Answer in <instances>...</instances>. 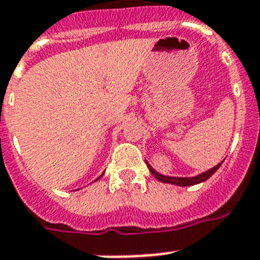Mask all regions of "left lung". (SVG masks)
Returning a JSON list of instances; mask_svg holds the SVG:
<instances>
[{
	"instance_id": "left-lung-1",
	"label": "left lung",
	"mask_w": 260,
	"mask_h": 260,
	"mask_svg": "<svg viewBox=\"0 0 260 260\" xmlns=\"http://www.w3.org/2000/svg\"><path fill=\"white\" fill-rule=\"evenodd\" d=\"M222 162H223V161H221V162L218 164V165H215L214 168H211V169L204 172V173L198 174V176H194V177H171V176H164V174H161V173H158V172L154 171L153 168L150 167L148 162H147V165H148V168H149L150 173L153 174L154 177H156L158 181H161V182H165V184H172V185H178V186H191V185H197V184H200V182H204V181H206L208 178H210L211 176H213V174H214L218 169H219V167L222 165Z\"/></svg>"
}]
</instances>
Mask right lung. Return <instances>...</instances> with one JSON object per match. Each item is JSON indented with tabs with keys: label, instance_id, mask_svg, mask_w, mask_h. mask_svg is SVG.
<instances>
[{
	"label": "right lung",
	"instance_id": "right-lung-1",
	"mask_svg": "<svg viewBox=\"0 0 260 260\" xmlns=\"http://www.w3.org/2000/svg\"><path fill=\"white\" fill-rule=\"evenodd\" d=\"M100 177H102V176H100ZM100 177H99V178H100ZM99 178H96V180H95V181H98V180H99Z\"/></svg>",
	"mask_w": 260,
	"mask_h": 260
}]
</instances>
